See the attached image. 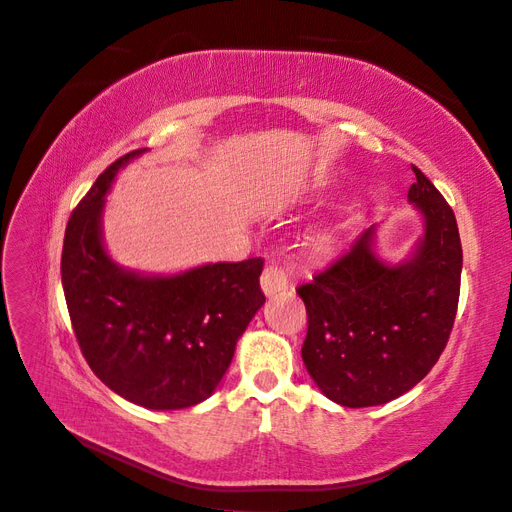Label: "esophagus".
I'll use <instances>...</instances> for the list:
<instances>
[{
	"mask_svg": "<svg viewBox=\"0 0 512 512\" xmlns=\"http://www.w3.org/2000/svg\"><path fill=\"white\" fill-rule=\"evenodd\" d=\"M260 286H262V292H265L267 297H273V294L288 288V275L280 267L269 265L260 275Z\"/></svg>",
	"mask_w": 512,
	"mask_h": 512,
	"instance_id": "34e87169",
	"label": "esophagus"
}]
</instances>
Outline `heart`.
<instances>
[{
	"label": "heart",
	"instance_id": "obj_1",
	"mask_svg": "<svg viewBox=\"0 0 512 512\" xmlns=\"http://www.w3.org/2000/svg\"><path fill=\"white\" fill-rule=\"evenodd\" d=\"M333 235H331V232H322V235L318 237V247H320V250H329V247L333 245Z\"/></svg>",
	"mask_w": 512,
	"mask_h": 512
}]
</instances>
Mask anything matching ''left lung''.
Segmentation results:
<instances>
[{
	"label": "left lung",
	"mask_w": 512,
	"mask_h": 512,
	"mask_svg": "<svg viewBox=\"0 0 512 512\" xmlns=\"http://www.w3.org/2000/svg\"><path fill=\"white\" fill-rule=\"evenodd\" d=\"M408 200L423 235L401 262L378 256V224L297 288L307 309L303 363L318 389L346 408L380 406L421 382L451 335L461 284L453 209L421 170Z\"/></svg>",
	"instance_id": "8db88e82"
}]
</instances>
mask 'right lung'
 <instances>
[{
	"label": "right lung",
	"instance_id": "right-lung-1",
	"mask_svg": "<svg viewBox=\"0 0 512 512\" xmlns=\"http://www.w3.org/2000/svg\"><path fill=\"white\" fill-rule=\"evenodd\" d=\"M145 151L108 166L72 211L61 284L85 361L108 389L149 410H181L218 389L239 337L265 303L258 282L265 260L209 262L175 275L119 267L102 237L106 194Z\"/></svg>",
	"mask_w": 512,
	"mask_h": 512
}]
</instances>
